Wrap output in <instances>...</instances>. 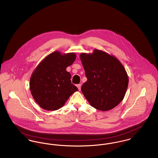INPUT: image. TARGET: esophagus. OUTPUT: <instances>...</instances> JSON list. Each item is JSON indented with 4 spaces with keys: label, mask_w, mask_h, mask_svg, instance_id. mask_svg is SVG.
<instances>
[{
    "label": "esophagus",
    "mask_w": 158,
    "mask_h": 158,
    "mask_svg": "<svg viewBox=\"0 0 158 158\" xmlns=\"http://www.w3.org/2000/svg\"><path fill=\"white\" fill-rule=\"evenodd\" d=\"M76 86H77V87L79 91H80L81 89V84H77Z\"/></svg>",
    "instance_id": "1"
}]
</instances>
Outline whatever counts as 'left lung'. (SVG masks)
Segmentation results:
<instances>
[{
  "instance_id": "1",
  "label": "left lung",
  "mask_w": 158,
  "mask_h": 158,
  "mask_svg": "<svg viewBox=\"0 0 158 158\" xmlns=\"http://www.w3.org/2000/svg\"><path fill=\"white\" fill-rule=\"evenodd\" d=\"M80 59L87 77L81 90L90 105L102 111L116 107L123 100L129 83L122 63L114 55L98 49L81 53Z\"/></svg>"
}]
</instances>
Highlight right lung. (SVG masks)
<instances>
[{
	"mask_svg": "<svg viewBox=\"0 0 158 158\" xmlns=\"http://www.w3.org/2000/svg\"><path fill=\"white\" fill-rule=\"evenodd\" d=\"M75 53L55 51L36 66L30 78V90L36 103L43 109L55 110L62 108L73 93L78 91L72 84L67 67L75 61Z\"/></svg>",
	"mask_w": 158,
	"mask_h": 158,
	"instance_id": "add662e5",
	"label": "right lung"
}]
</instances>
